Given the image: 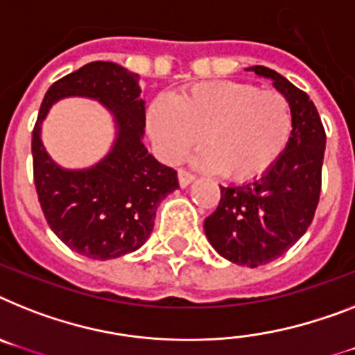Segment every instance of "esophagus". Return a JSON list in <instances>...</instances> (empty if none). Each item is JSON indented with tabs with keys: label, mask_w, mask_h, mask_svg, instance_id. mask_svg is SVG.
Returning a JSON list of instances; mask_svg holds the SVG:
<instances>
[{
	"label": "esophagus",
	"mask_w": 355,
	"mask_h": 355,
	"mask_svg": "<svg viewBox=\"0 0 355 355\" xmlns=\"http://www.w3.org/2000/svg\"><path fill=\"white\" fill-rule=\"evenodd\" d=\"M193 175L189 171H186V169H178V184H180V186L182 187H186V186H189V184L193 182Z\"/></svg>",
	"instance_id": "34e87169"
}]
</instances>
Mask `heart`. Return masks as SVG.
Masks as SVG:
<instances>
[{
    "instance_id": "obj_1",
    "label": "heart",
    "mask_w": 355,
    "mask_h": 355,
    "mask_svg": "<svg viewBox=\"0 0 355 355\" xmlns=\"http://www.w3.org/2000/svg\"><path fill=\"white\" fill-rule=\"evenodd\" d=\"M148 130L166 162L182 160L195 146L204 169L243 182L260 177L282 157L293 132L284 94L238 81H207L159 99L148 112Z\"/></svg>"
}]
</instances>
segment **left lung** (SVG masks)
Here are the masks:
<instances>
[{"label":"left lung","instance_id":"left-lung-1","mask_svg":"<svg viewBox=\"0 0 355 355\" xmlns=\"http://www.w3.org/2000/svg\"><path fill=\"white\" fill-rule=\"evenodd\" d=\"M267 77L287 97L291 139L272 168L242 186H220V202L204 222L205 236L225 260L258 267L276 260L305 234L321 195L324 128L309 95L267 67L245 68Z\"/></svg>","mask_w":355,"mask_h":355}]
</instances>
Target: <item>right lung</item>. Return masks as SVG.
<instances>
[{"mask_svg":"<svg viewBox=\"0 0 355 355\" xmlns=\"http://www.w3.org/2000/svg\"><path fill=\"white\" fill-rule=\"evenodd\" d=\"M81 94L112 112L118 139L110 153L88 170H64L44 151L40 124L53 102ZM146 108L139 76L115 62L94 61L53 83L32 132L34 184L50 229L71 251L112 260L137 251L153 231L160 202L178 187L177 171L142 144Z\"/></svg>","mask_w":355,"mask_h":355,"instance_id":"right-lung-1","label":"right lung"}]
</instances>
